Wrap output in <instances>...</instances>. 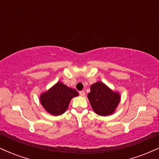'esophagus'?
Instances as JSON below:
<instances>
[{
    "instance_id": "1",
    "label": "esophagus",
    "mask_w": 159,
    "mask_h": 159,
    "mask_svg": "<svg viewBox=\"0 0 159 159\" xmlns=\"http://www.w3.org/2000/svg\"><path fill=\"white\" fill-rule=\"evenodd\" d=\"M79 94H80V96H85V92H84V91H83V90L80 91Z\"/></svg>"
}]
</instances>
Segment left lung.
<instances>
[{"mask_svg": "<svg viewBox=\"0 0 159 159\" xmlns=\"http://www.w3.org/2000/svg\"><path fill=\"white\" fill-rule=\"evenodd\" d=\"M87 98L94 112L100 116L112 114L120 101L119 93L113 91L101 81L91 85Z\"/></svg>", "mask_w": 159, "mask_h": 159, "instance_id": "obj_1", "label": "left lung"}]
</instances>
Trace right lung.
<instances>
[{
  "mask_svg": "<svg viewBox=\"0 0 159 159\" xmlns=\"http://www.w3.org/2000/svg\"><path fill=\"white\" fill-rule=\"evenodd\" d=\"M78 96L74 89L58 81L46 92L40 95V102L49 114L58 116L68 108L71 99Z\"/></svg>",
  "mask_w": 159,
  "mask_h": 159,
  "instance_id": "obj_1",
  "label": "right lung"
}]
</instances>
